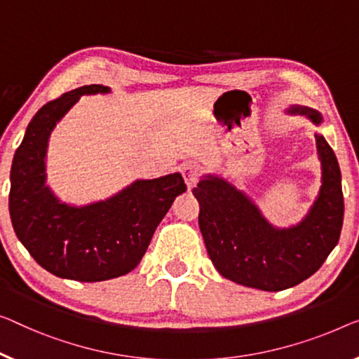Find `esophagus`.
<instances>
[{
    "label": "esophagus",
    "instance_id": "34e87169",
    "mask_svg": "<svg viewBox=\"0 0 359 359\" xmlns=\"http://www.w3.org/2000/svg\"><path fill=\"white\" fill-rule=\"evenodd\" d=\"M182 175H184L187 185L194 187L198 182V179H200L201 168L196 163H189L182 168Z\"/></svg>",
    "mask_w": 359,
    "mask_h": 359
}]
</instances>
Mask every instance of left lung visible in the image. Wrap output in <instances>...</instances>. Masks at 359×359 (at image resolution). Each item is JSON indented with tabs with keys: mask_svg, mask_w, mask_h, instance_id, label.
I'll use <instances>...</instances> for the list:
<instances>
[{
	"mask_svg": "<svg viewBox=\"0 0 359 359\" xmlns=\"http://www.w3.org/2000/svg\"><path fill=\"white\" fill-rule=\"evenodd\" d=\"M319 124L320 114L302 108ZM323 164V187L311 211L295 227H272L250 198L226 180H200L194 195L200 203V231L219 274L251 288L279 292L311 277L339 243L344 224L341 175L335 153L316 135Z\"/></svg>",
	"mask_w": 359,
	"mask_h": 359,
	"instance_id": "obj_1",
	"label": "left lung"
}]
</instances>
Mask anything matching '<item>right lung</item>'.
I'll list each match as a JSON object with an SVG mask.
<instances>
[{"instance_id": "obj_1", "label": "right lung", "mask_w": 359, "mask_h": 359, "mask_svg": "<svg viewBox=\"0 0 359 359\" xmlns=\"http://www.w3.org/2000/svg\"><path fill=\"white\" fill-rule=\"evenodd\" d=\"M83 85L41 106L30 121L11 168L9 214L14 232L43 269L62 279L100 282L135 269L175 196L187 185L180 174L137 180L106 201L62 205L45 185L48 138L82 95L109 93Z\"/></svg>"}]
</instances>
